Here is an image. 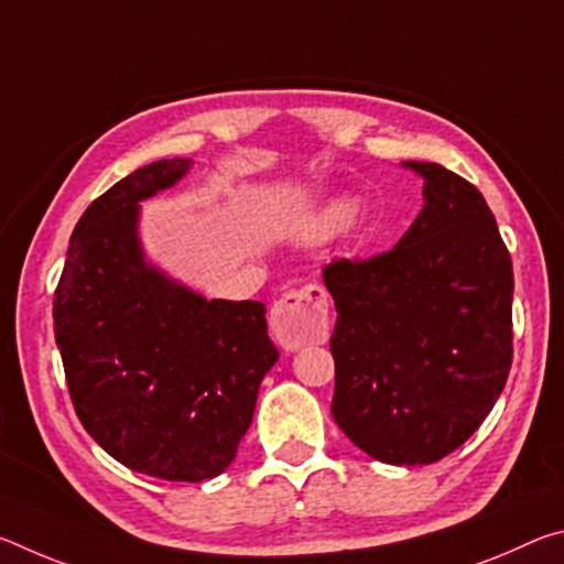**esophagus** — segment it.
<instances>
[{"mask_svg": "<svg viewBox=\"0 0 564 564\" xmlns=\"http://www.w3.org/2000/svg\"><path fill=\"white\" fill-rule=\"evenodd\" d=\"M271 328L285 350L318 346L328 338V291L308 283L285 293L271 311Z\"/></svg>", "mask_w": 564, "mask_h": 564, "instance_id": "34e87169", "label": "esophagus"}]
</instances>
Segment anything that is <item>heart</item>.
I'll list each match as a JSON object with an SVG mask.
<instances>
[{"label": "heart", "instance_id": "obj_1", "mask_svg": "<svg viewBox=\"0 0 564 564\" xmlns=\"http://www.w3.org/2000/svg\"><path fill=\"white\" fill-rule=\"evenodd\" d=\"M356 204L348 202V198H338V202H330L323 212L316 216V221H313V234L318 238H328L333 234H340L343 228H346L352 216H356Z\"/></svg>", "mask_w": 564, "mask_h": 564}]
</instances>
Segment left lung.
<instances>
[{
	"label": "left lung",
	"instance_id": "left-lung-1",
	"mask_svg": "<svg viewBox=\"0 0 564 564\" xmlns=\"http://www.w3.org/2000/svg\"><path fill=\"white\" fill-rule=\"evenodd\" d=\"M425 206L403 238L366 261L323 269L336 301L330 413L388 465L457 451L500 398L512 362V261L470 181L405 161Z\"/></svg>",
	"mask_w": 564,
	"mask_h": 564
}]
</instances>
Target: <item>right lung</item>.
Instances as JSON below:
<instances>
[{
  "label": "right lung",
  "mask_w": 564,
  "mask_h": 564,
  "mask_svg": "<svg viewBox=\"0 0 564 564\" xmlns=\"http://www.w3.org/2000/svg\"><path fill=\"white\" fill-rule=\"evenodd\" d=\"M191 159L137 169L76 224L54 291V336L87 433L129 470L171 482L221 475L279 360L259 301H206L144 261L139 202Z\"/></svg>",
  "instance_id": "right-lung-1"
}]
</instances>
